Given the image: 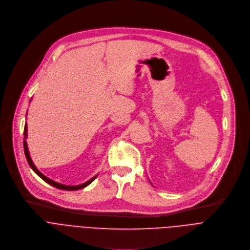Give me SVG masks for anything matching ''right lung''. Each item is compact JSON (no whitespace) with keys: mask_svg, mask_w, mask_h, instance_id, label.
I'll return each mask as SVG.
<instances>
[{"mask_svg":"<svg viewBox=\"0 0 250 250\" xmlns=\"http://www.w3.org/2000/svg\"><path fill=\"white\" fill-rule=\"evenodd\" d=\"M23 135H24V140H23V148H24V154H25V158H26V160H27V163H28V165L30 166V167L33 169V171L39 176V177H41L45 182H47L48 184H50V185H52V186H54V187H56V188H59V189H62V190H68V191H73V190H79V189H82V188H84L85 186H87L88 184H90L95 178H96V176L97 175H95L94 177H92L91 179H89L88 181H86V182H84V183H83V184H80V185H74V186H72V185H64V184H61V183H58V182H56V181H54V180H52V179H50V178H48L47 176H45L44 174H42L37 168H36V167L34 166V164L32 163V161H31V158H30V156H29V152H28V147H27V144H26V141H25V139H26V136H27V125H26V123H25V125H24V130H23Z\"/></svg>","mask_w":250,"mask_h":250,"instance_id":"obj_1","label":"right lung"}]
</instances>
